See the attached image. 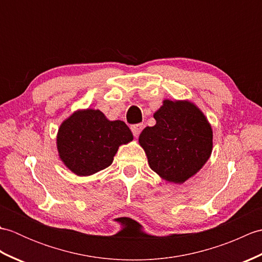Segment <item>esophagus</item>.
Segmentation results:
<instances>
[{
    "instance_id": "1",
    "label": "esophagus",
    "mask_w": 262,
    "mask_h": 262,
    "mask_svg": "<svg viewBox=\"0 0 262 262\" xmlns=\"http://www.w3.org/2000/svg\"><path fill=\"white\" fill-rule=\"evenodd\" d=\"M130 129H132V132H133V135H134L135 137H137L138 135H140V133H141L142 129H143V125H142V124L132 125V126H130Z\"/></svg>"
}]
</instances>
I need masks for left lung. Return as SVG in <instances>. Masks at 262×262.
<instances>
[{"mask_svg": "<svg viewBox=\"0 0 262 262\" xmlns=\"http://www.w3.org/2000/svg\"><path fill=\"white\" fill-rule=\"evenodd\" d=\"M157 124L144 128L138 142L154 172L182 183L196 174L210 157L213 132L205 115L189 101L164 100L154 114Z\"/></svg>", "mask_w": 262, "mask_h": 262, "instance_id": "1", "label": "left lung"}]
</instances>
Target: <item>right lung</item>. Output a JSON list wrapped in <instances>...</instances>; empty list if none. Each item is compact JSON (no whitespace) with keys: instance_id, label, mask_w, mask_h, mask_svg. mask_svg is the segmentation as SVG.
Wrapping results in <instances>:
<instances>
[{"instance_id":"1","label":"right lung","mask_w":262,"mask_h":262,"mask_svg":"<svg viewBox=\"0 0 262 262\" xmlns=\"http://www.w3.org/2000/svg\"><path fill=\"white\" fill-rule=\"evenodd\" d=\"M133 134L121 120L110 121L100 110H79L60 125L57 134L59 158L77 176H91L113 163L121 144Z\"/></svg>"}]
</instances>
